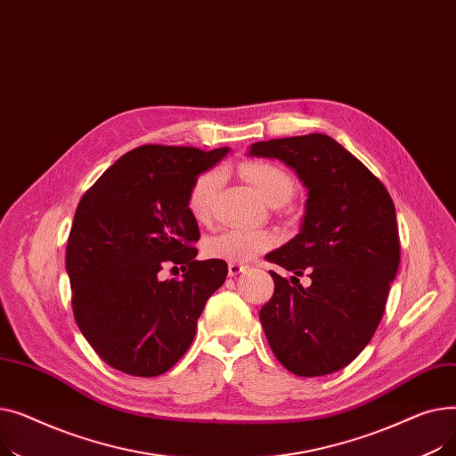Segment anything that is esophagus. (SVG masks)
Returning <instances> with one entry per match:
<instances>
[{
	"mask_svg": "<svg viewBox=\"0 0 456 456\" xmlns=\"http://www.w3.org/2000/svg\"><path fill=\"white\" fill-rule=\"evenodd\" d=\"M244 270H246L244 265H238V262H229V275H231V277H234V275H238V273H242Z\"/></svg>",
	"mask_w": 456,
	"mask_h": 456,
	"instance_id": "34e87169",
	"label": "esophagus"
}]
</instances>
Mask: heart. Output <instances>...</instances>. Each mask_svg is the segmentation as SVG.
<instances>
[{
  "mask_svg": "<svg viewBox=\"0 0 456 456\" xmlns=\"http://www.w3.org/2000/svg\"><path fill=\"white\" fill-rule=\"evenodd\" d=\"M242 175L253 184L262 200L270 205H282L294 194V179L282 166L268 160H251L242 166ZM222 184L220 170H207L200 174L188 188L186 207L198 224H208L216 196ZM275 238L268 231L231 229L205 242V255L227 262H244L268 251Z\"/></svg>",
  "mask_w": 456,
  "mask_h": 456,
  "instance_id": "b5f03b06",
  "label": "heart"
}]
</instances>
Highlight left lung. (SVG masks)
Wrapping results in <instances>:
<instances>
[{
    "label": "left lung",
    "mask_w": 456,
    "mask_h": 456,
    "mask_svg": "<svg viewBox=\"0 0 456 456\" xmlns=\"http://www.w3.org/2000/svg\"><path fill=\"white\" fill-rule=\"evenodd\" d=\"M249 155L286 162L308 188L301 231L266 260L314 282L303 289L270 272L275 292L260 308L270 347L299 377L338 371L370 344L385 314L401 248L394 201L327 134L255 142Z\"/></svg>",
    "instance_id": "8db88e82"
}]
</instances>
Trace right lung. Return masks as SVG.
<instances>
[{
	"instance_id": "obj_1",
	"label": "right lung",
	"mask_w": 456,
	"mask_h": 456,
	"mask_svg": "<svg viewBox=\"0 0 456 456\" xmlns=\"http://www.w3.org/2000/svg\"><path fill=\"white\" fill-rule=\"evenodd\" d=\"M229 148L146 143L119 157L81 198L66 246L71 308L83 337L114 370L157 377L196 337L227 262L196 260L188 188ZM164 267L181 280L159 279Z\"/></svg>"
}]
</instances>
